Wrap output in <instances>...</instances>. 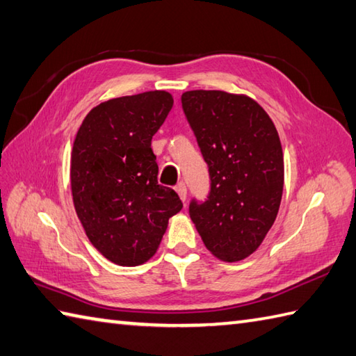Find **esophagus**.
<instances>
[{"label": "esophagus", "mask_w": 356, "mask_h": 356, "mask_svg": "<svg viewBox=\"0 0 356 356\" xmlns=\"http://www.w3.org/2000/svg\"><path fill=\"white\" fill-rule=\"evenodd\" d=\"M175 191H177V193H178L179 200L184 202V201H186V198H187V188H186V186H184L183 183H179V184H177Z\"/></svg>", "instance_id": "obj_1"}]
</instances>
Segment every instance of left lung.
<instances>
[{"label": "left lung", "mask_w": 356, "mask_h": 356, "mask_svg": "<svg viewBox=\"0 0 356 356\" xmlns=\"http://www.w3.org/2000/svg\"><path fill=\"white\" fill-rule=\"evenodd\" d=\"M183 111L209 165L210 195L192 202L191 220L221 261L248 258L277 220L284 158L269 115L255 99L224 90H188Z\"/></svg>", "instance_id": "left-lung-1"}]
</instances>
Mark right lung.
Listing matches in <instances>:
<instances>
[{
	"label": "right lung",
	"instance_id": "1",
	"mask_svg": "<svg viewBox=\"0 0 356 356\" xmlns=\"http://www.w3.org/2000/svg\"><path fill=\"white\" fill-rule=\"evenodd\" d=\"M173 106L165 90L107 99L79 126L70 155L75 212L101 255L124 267L155 255L183 202L158 184L152 136Z\"/></svg>",
	"mask_w": 356,
	"mask_h": 356
}]
</instances>
